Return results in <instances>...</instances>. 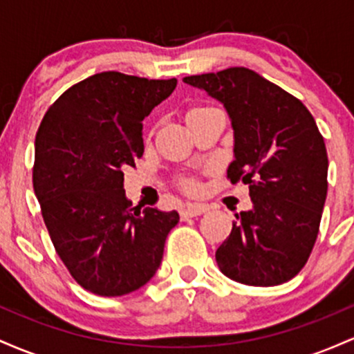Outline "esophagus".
<instances>
[{"mask_svg":"<svg viewBox=\"0 0 354 354\" xmlns=\"http://www.w3.org/2000/svg\"><path fill=\"white\" fill-rule=\"evenodd\" d=\"M208 211V206L206 205H198V203H194V205H188L185 209H181V219H188V218H194V216H200V214L206 213Z\"/></svg>","mask_w":354,"mask_h":354,"instance_id":"34e87169","label":"esophagus"}]
</instances>
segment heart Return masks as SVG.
I'll use <instances>...</instances> for the list:
<instances>
[{
    "instance_id": "b5f03b06",
    "label": "heart",
    "mask_w": 354,
    "mask_h": 354,
    "mask_svg": "<svg viewBox=\"0 0 354 354\" xmlns=\"http://www.w3.org/2000/svg\"><path fill=\"white\" fill-rule=\"evenodd\" d=\"M186 188H188L189 191H194L196 189V185H194V183H188V185H186Z\"/></svg>"
}]
</instances>
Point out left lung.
Segmentation results:
<instances>
[{
	"label": "left lung",
	"instance_id": "left-lung-1",
	"mask_svg": "<svg viewBox=\"0 0 354 354\" xmlns=\"http://www.w3.org/2000/svg\"><path fill=\"white\" fill-rule=\"evenodd\" d=\"M228 113V178L250 186L253 208L234 214L216 250L223 274L250 286L290 281L310 258L328 191V154L315 118L290 93L248 68L186 76Z\"/></svg>",
	"mask_w": 354,
	"mask_h": 354
}]
</instances>
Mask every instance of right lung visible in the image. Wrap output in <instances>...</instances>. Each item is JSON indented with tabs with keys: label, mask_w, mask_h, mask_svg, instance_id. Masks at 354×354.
<instances>
[{
	"label": "right lung",
	"mask_w": 354,
	"mask_h": 354,
	"mask_svg": "<svg viewBox=\"0 0 354 354\" xmlns=\"http://www.w3.org/2000/svg\"><path fill=\"white\" fill-rule=\"evenodd\" d=\"M104 71L63 93L35 140L33 188L55 250L73 278L100 296H123L161 265L176 211L133 208L123 169L143 156V120L176 88Z\"/></svg>",
	"instance_id": "right-lung-1"
}]
</instances>
